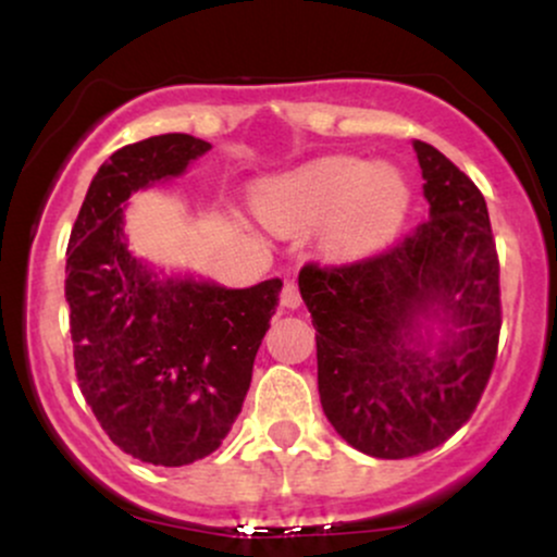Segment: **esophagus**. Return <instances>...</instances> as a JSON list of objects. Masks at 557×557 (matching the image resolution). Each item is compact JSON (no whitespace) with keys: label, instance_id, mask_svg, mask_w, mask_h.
Masks as SVG:
<instances>
[{"label":"esophagus","instance_id":"1","mask_svg":"<svg viewBox=\"0 0 557 557\" xmlns=\"http://www.w3.org/2000/svg\"><path fill=\"white\" fill-rule=\"evenodd\" d=\"M280 304H283L285 309H298V306H300V293H298V285L296 283H285L283 285V293H280Z\"/></svg>","mask_w":557,"mask_h":557}]
</instances>
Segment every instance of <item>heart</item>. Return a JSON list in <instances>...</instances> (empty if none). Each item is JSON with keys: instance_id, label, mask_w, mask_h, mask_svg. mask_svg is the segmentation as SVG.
Wrapping results in <instances>:
<instances>
[{"instance_id": "heart-1", "label": "heart", "mask_w": 557, "mask_h": 557, "mask_svg": "<svg viewBox=\"0 0 557 557\" xmlns=\"http://www.w3.org/2000/svg\"><path fill=\"white\" fill-rule=\"evenodd\" d=\"M411 190L393 168H372L356 157H327L259 190L257 207L280 230L330 225L335 251H376L398 233Z\"/></svg>"}]
</instances>
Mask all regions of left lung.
<instances>
[{"instance_id":"left-lung-1","label":"left lung","mask_w":557,"mask_h":557,"mask_svg":"<svg viewBox=\"0 0 557 557\" xmlns=\"http://www.w3.org/2000/svg\"><path fill=\"white\" fill-rule=\"evenodd\" d=\"M413 149L430 220L374 257L309 261L298 274L324 413L345 443L389 461L443 445L471 419L503 324L482 190L434 146L417 140ZM421 318L446 327L437 351L412 335Z\"/></svg>"}]
</instances>
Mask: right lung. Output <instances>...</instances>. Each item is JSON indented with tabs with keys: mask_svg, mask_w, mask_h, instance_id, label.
I'll list each match as a JSON object with an SVG mask.
<instances>
[{
	"mask_svg": "<svg viewBox=\"0 0 557 557\" xmlns=\"http://www.w3.org/2000/svg\"><path fill=\"white\" fill-rule=\"evenodd\" d=\"M212 146L164 133L123 146L88 185L67 243L75 376L101 430L127 456L185 466L220 447L251 385L280 280L227 290L159 280L127 253L123 203L181 175Z\"/></svg>",
	"mask_w": 557,
	"mask_h": 557,
	"instance_id": "obj_1",
	"label": "right lung"
}]
</instances>
